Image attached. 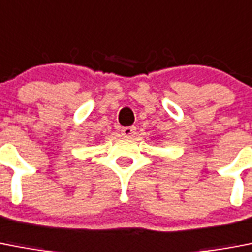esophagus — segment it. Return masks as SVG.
<instances>
[{"mask_svg":"<svg viewBox=\"0 0 252 252\" xmlns=\"http://www.w3.org/2000/svg\"><path fill=\"white\" fill-rule=\"evenodd\" d=\"M122 134L126 137H130L133 134H136V126H124V128H122Z\"/></svg>","mask_w":252,"mask_h":252,"instance_id":"obj_1","label":"esophagus"}]
</instances>
